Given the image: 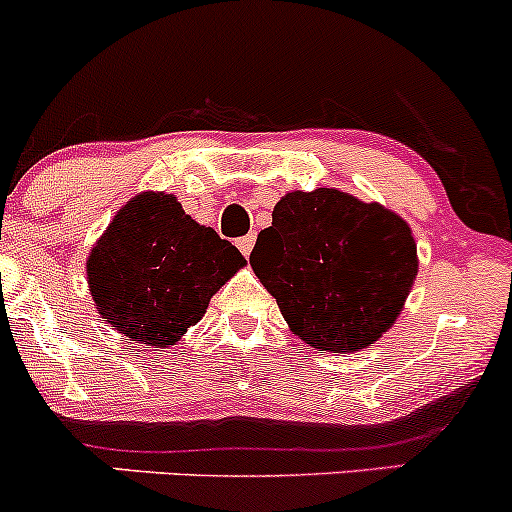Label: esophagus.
<instances>
[{
	"instance_id": "esophagus-1",
	"label": "esophagus",
	"mask_w": 512,
	"mask_h": 512,
	"mask_svg": "<svg viewBox=\"0 0 512 512\" xmlns=\"http://www.w3.org/2000/svg\"><path fill=\"white\" fill-rule=\"evenodd\" d=\"M254 244H256V236H254V234L241 236V239H239V249H241V254L249 256V254H251V249H254Z\"/></svg>"
}]
</instances>
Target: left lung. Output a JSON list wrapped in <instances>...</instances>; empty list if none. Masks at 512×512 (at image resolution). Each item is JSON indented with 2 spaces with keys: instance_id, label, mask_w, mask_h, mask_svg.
I'll return each mask as SVG.
<instances>
[{
  "instance_id": "1",
  "label": "left lung",
  "mask_w": 512,
  "mask_h": 512,
  "mask_svg": "<svg viewBox=\"0 0 512 512\" xmlns=\"http://www.w3.org/2000/svg\"><path fill=\"white\" fill-rule=\"evenodd\" d=\"M249 261L293 333L330 352L387 333L419 268L407 221L325 187L286 194Z\"/></svg>"
}]
</instances>
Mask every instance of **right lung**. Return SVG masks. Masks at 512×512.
Masks as SVG:
<instances>
[{"mask_svg": "<svg viewBox=\"0 0 512 512\" xmlns=\"http://www.w3.org/2000/svg\"><path fill=\"white\" fill-rule=\"evenodd\" d=\"M244 256L184 214L172 194L125 204L88 258L100 315L142 345H175L207 310Z\"/></svg>", "mask_w": 512, "mask_h": 512, "instance_id": "add662e5", "label": "right lung"}]
</instances>
